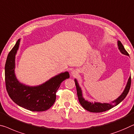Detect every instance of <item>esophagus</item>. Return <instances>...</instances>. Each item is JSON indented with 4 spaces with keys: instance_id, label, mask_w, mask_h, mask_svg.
<instances>
[{
    "instance_id": "34e87169",
    "label": "esophagus",
    "mask_w": 134,
    "mask_h": 134,
    "mask_svg": "<svg viewBox=\"0 0 134 134\" xmlns=\"http://www.w3.org/2000/svg\"><path fill=\"white\" fill-rule=\"evenodd\" d=\"M78 74H79L78 71H76V70H74V69L72 70V71L71 72V74L72 76H76Z\"/></svg>"
}]
</instances>
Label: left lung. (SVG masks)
I'll list each match as a JSON object with an SVG mask.
<instances>
[{
	"instance_id": "left-lung-1",
	"label": "left lung",
	"mask_w": 134,
	"mask_h": 134,
	"mask_svg": "<svg viewBox=\"0 0 134 134\" xmlns=\"http://www.w3.org/2000/svg\"><path fill=\"white\" fill-rule=\"evenodd\" d=\"M117 46H118V49L120 50V53L122 54L126 55H129V54L127 53L126 50H125L124 47H123L120 41H117ZM74 81H75L76 88H77V96L78 98H79V102L85 110L92 113H100L105 111L110 110L111 108H113L114 107L117 105L119 104H120L126 98V95L128 93L129 90L130 89L131 83V79L130 76L129 77L128 80H127L126 85L125 86L124 90H123L122 94L118 98L113 100L111 103H101L98 102H90L88 100H86L83 97V92H82L81 88L77 80L75 79H74Z\"/></svg>"
}]
</instances>
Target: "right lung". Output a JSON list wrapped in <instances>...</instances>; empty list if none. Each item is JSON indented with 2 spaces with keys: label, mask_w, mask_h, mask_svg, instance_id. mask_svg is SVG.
<instances>
[{
  "label": "right lung",
  "mask_w": 134,
  "mask_h": 134,
  "mask_svg": "<svg viewBox=\"0 0 134 134\" xmlns=\"http://www.w3.org/2000/svg\"><path fill=\"white\" fill-rule=\"evenodd\" d=\"M21 39H18L8 55L5 63V83L9 97L18 105L32 111H43L50 108L56 99V92L63 81L69 78L68 71L54 76L45 83L30 86L20 82L15 73V55Z\"/></svg>",
  "instance_id": "1"
}]
</instances>
